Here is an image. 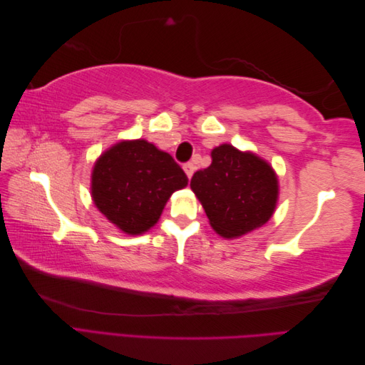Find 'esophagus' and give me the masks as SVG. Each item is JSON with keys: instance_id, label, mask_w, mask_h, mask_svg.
I'll return each mask as SVG.
<instances>
[{"instance_id": "obj_1", "label": "esophagus", "mask_w": 365, "mask_h": 365, "mask_svg": "<svg viewBox=\"0 0 365 365\" xmlns=\"http://www.w3.org/2000/svg\"><path fill=\"white\" fill-rule=\"evenodd\" d=\"M195 164L193 163H185L184 164V172H185V175H187V178H192V175H193V172H195Z\"/></svg>"}]
</instances>
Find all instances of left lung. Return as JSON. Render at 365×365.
<instances>
[{
  "label": "left lung",
  "mask_w": 365,
  "mask_h": 365,
  "mask_svg": "<svg viewBox=\"0 0 365 365\" xmlns=\"http://www.w3.org/2000/svg\"><path fill=\"white\" fill-rule=\"evenodd\" d=\"M190 187L210 225L227 239L267 224L279 197V181L271 165L256 153L231 145L212 150V164L193 175Z\"/></svg>",
  "instance_id": "1"
}]
</instances>
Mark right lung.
I'll return each instance as SVG.
<instances>
[{"label": "right lung", "instance_id": "obj_1", "mask_svg": "<svg viewBox=\"0 0 365 365\" xmlns=\"http://www.w3.org/2000/svg\"><path fill=\"white\" fill-rule=\"evenodd\" d=\"M189 178L168 152L146 140L120 141L94 164L91 195L98 212L128 235L158 222L173 192Z\"/></svg>", "mask_w": 365, "mask_h": 365}]
</instances>
